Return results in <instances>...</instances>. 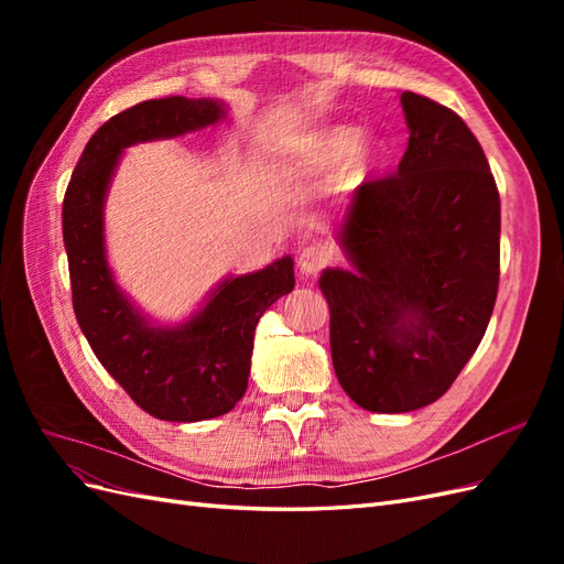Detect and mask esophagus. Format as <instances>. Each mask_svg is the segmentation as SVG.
<instances>
[{"label":"esophagus","mask_w":564,"mask_h":564,"mask_svg":"<svg viewBox=\"0 0 564 564\" xmlns=\"http://www.w3.org/2000/svg\"><path fill=\"white\" fill-rule=\"evenodd\" d=\"M327 263H329V251L324 249V247H319V245L305 247L299 253V270H301V275H305V278L317 275V272Z\"/></svg>","instance_id":"esophagus-1"}]
</instances>
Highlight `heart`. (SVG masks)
Here are the masks:
<instances>
[{"label": "heart", "mask_w": 564, "mask_h": 564, "mask_svg": "<svg viewBox=\"0 0 564 564\" xmlns=\"http://www.w3.org/2000/svg\"><path fill=\"white\" fill-rule=\"evenodd\" d=\"M388 160V145L377 135H365L357 127H324L301 143L289 160L296 172H332L340 163V178L348 185H360L381 172Z\"/></svg>", "instance_id": "heart-1"}]
</instances>
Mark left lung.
<instances>
[{
	"label": "left lung",
	"mask_w": 564,
	"mask_h": 564,
	"mask_svg": "<svg viewBox=\"0 0 564 564\" xmlns=\"http://www.w3.org/2000/svg\"><path fill=\"white\" fill-rule=\"evenodd\" d=\"M398 174L365 183L336 224L350 268H324L332 362L367 412L433 404L480 346L499 289L501 202L464 119L412 91Z\"/></svg>",
	"instance_id": "obj_1"
}]
</instances>
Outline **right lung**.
Listing matches in <instances>:
<instances>
[{
	"label": "right lung",
	"mask_w": 564,
	"mask_h": 564,
	"mask_svg": "<svg viewBox=\"0 0 564 564\" xmlns=\"http://www.w3.org/2000/svg\"><path fill=\"white\" fill-rule=\"evenodd\" d=\"M216 98L143 100L110 117L84 148L63 199V242L73 305L98 362L143 412L193 423L228 414L249 383L253 329L294 289V259L228 275L199 308L174 324L143 313L117 284L106 247V199L124 150L224 122Z\"/></svg>",
	"instance_id": "obj_1"
}]
</instances>
